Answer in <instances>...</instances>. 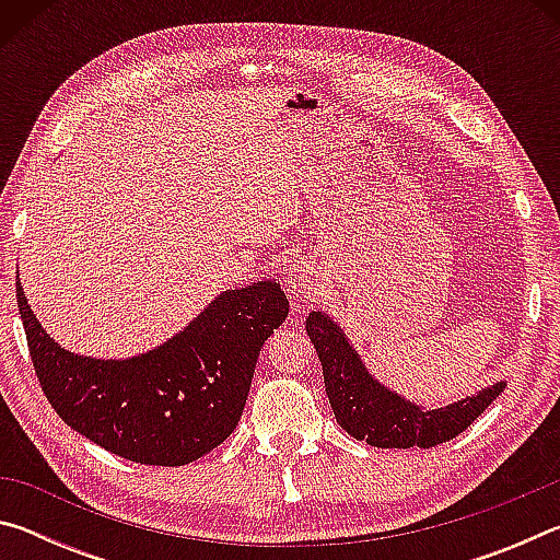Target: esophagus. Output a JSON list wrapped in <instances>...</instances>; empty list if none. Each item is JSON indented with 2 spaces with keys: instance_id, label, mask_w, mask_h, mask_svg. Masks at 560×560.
Listing matches in <instances>:
<instances>
[{
  "instance_id": "obj_1",
  "label": "esophagus",
  "mask_w": 560,
  "mask_h": 560,
  "mask_svg": "<svg viewBox=\"0 0 560 560\" xmlns=\"http://www.w3.org/2000/svg\"><path fill=\"white\" fill-rule=\"evenodd\" d=\"M287 291L296 308H301L308 299H314L318 291V271L314 269V264L308 261L293 264L287 273Z\"/></svg>"
}]
</instances>
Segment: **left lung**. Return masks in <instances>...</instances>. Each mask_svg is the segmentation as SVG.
Wrapping results in <instances>:
<instances>
[{"label": "left lung", "mask_w": 560, "mask_h": 560, "mask_svg": "<svg viewBox=\"0 0 560 560\" xmlns=\"http://www.w3.org/2000/svg\"><path fill=\"white\" fill-rule=\"evenodd\" d=\"M306 330L324 365L326 395L338 424L350 438L365 440L373 447H438L467 430L504 390V383H497L467 400L424 410L377 383L365 371L363 360L348 343L343 330L326 314L320 311L308 314Z\"/></svg>", "instance_id": "8db88e82"}]
</instances>
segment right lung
<instances>
[{"label":"right lung","instance_id":"obj_1","mask_svg":"<svg viewBox=\"0 0 560 560\" xmlns=\"http://www.w3.org/2000/svg\"><path fill=\"white\" fill-rule=\"evenodd\" d=\"M26 346L56 415L122 459L183 467L230 438L259 350L289 316L277 281L224 291L175 338L128 360L73 355L54 343L16 281Z\"/></svg>","mask_w":560,"mask_h":560}]
</instances>
